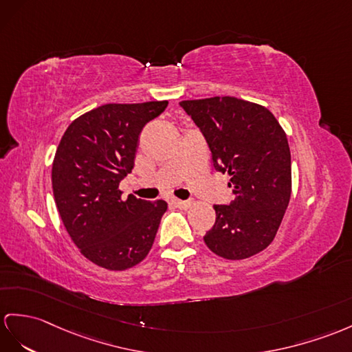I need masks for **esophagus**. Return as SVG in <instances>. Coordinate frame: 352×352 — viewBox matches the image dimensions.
<instances>
[{"instance_id":"1","label":"esophagus","mask_w":352,"mask_h":352,"mask_svg":"<svg viewBox=\"0 0 352 352\" xmlns=\"http://www.w3.org/2000/svg\"><path fill=\"white\" fill-rule=\"evenodd\" d=\"M171 203H173L179 209H188V208H191V204H192L191 200H173Z\"/></svg>"}]
</instances>
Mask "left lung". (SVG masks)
Listing matches in <instances>:
<instances>
[{
  "label": "left lung",
  "instance_id": "left-lung-1",
  "mask_svg": "<svg viewBox=\"0 0 352 352\" xmlns=\"http://www.w3.org/2000/svg\"><path fill=\"white\" fill-rule=\"evenodd\" d=\"M200 128L213 167L230 176L234 200L215 204L217 221L204 239L212 252L243 260L276 236L291 197L287 134L269 109L236 97L181 101Z\"/></svg>",
  "mask_w": 352,
  "mask_h": 352
}]
</instances>
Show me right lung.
I'll list each match as a JSON object with an SVG mask.
<instances>
[{
	"instance_id": "add662e5",
	"label": "right lung",
	"mask_w": 352,
	"mask_h": 352,
	"mask_svg": "<svg viewBox=\"0 0 352 352\" xmlns=\"http://www.w3.org/2000/svg\"><path fill=\"white\" fill-rule=\"evenodd\" d=\"M168 101L104 104L68 125L52 166V188L67 233L82 255L107 270L144 260L155 241L164 200L128 195L119 182L131 173L139 135Z\"/></svg>"
}]
</instances>
